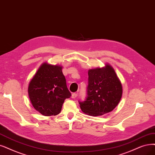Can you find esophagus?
Instances as JSON below:
<instances>
[{"instance_id":"obj_1","label":"esophagus","mask_w":155,"mask_h":155,"mask_svg":"<svg viewBox=\"0 0 155 155\" xmlns=\"http://www.w3.org/2000/svg\"><path fill=\"white\" fill-rule=\"evenodd\" d=\"M77 93H73L72 94H71V98H75L77 96Z\"/></svg>"}]
</instances>
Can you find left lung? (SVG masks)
I'll return each instance as SVG.
<instances>
[{
    "label": "left lung",
    "mask_w": 155,
    "mask_h": 155,
    "mask_svg": "<svg viewBox=\"0 0 155 155\" xmlns=\"http://www.w3.org/2000/svg\"><path fill=\"white\" fill-rule=\"evenodd\" d=\"M89 85L85 101H79L82 111L98 116L112 112L121 99L122 84L109 64L88 70Z\"/></svg>",
    "instance_id": "1"
}]
</instances>
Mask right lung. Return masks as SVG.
Returning a JSON list of instances; mask_svg holds the SVG:
<instances>
[{
	"label": "right lung",
	"instance_id": "1",
	"mask_svg": "<svg viewBox=\"0 0 155 155\" xmlns=\"http://www.w3.org/2000/svg\"><path fill=\"white\" fill-rule=\"evenodd\" d=\"M62 69V66L43 62L28 84L31 104L45 116L59 114L64 100L71 96Z\"/></svg>",
	"mask_w": 155,
	"mask_h": 155
}]
</instances>
